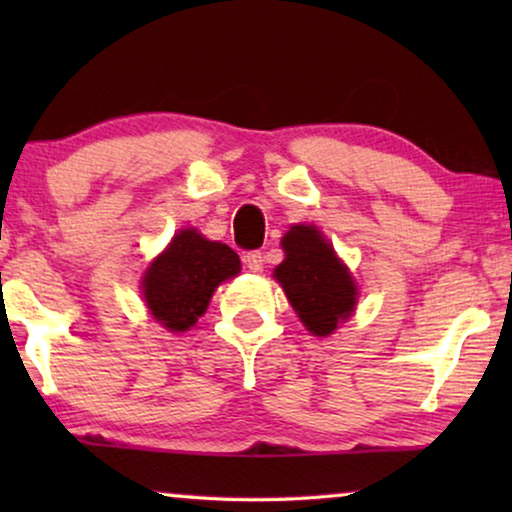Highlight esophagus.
<instances>
[{
	"label": "esophagus",
	"mask_w": 512,
	"mask_h": 512,
	"mask_svg": "<svg viewBox=\"0 0 512 512\" xmlns=\"http://www.w3.org/2000/svg\"><path fill=\"white\" fill-rule=\"evenodd\" d=\"M244 265L251 272H261L263 270V254L261 251H249V254H244Z\"/></svg>",
	"instance_id": "1"
}]
</instances>
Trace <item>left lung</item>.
Masks as SVG:
<instances>
[{"label":"left lung","mask_w":512,"mask_h":512,"mask_svg":"<svg viewBox=\"0 0 512 512\" xmlns=\"http://www.w3.org/2000/svg\"><path fill=\"white\" fill-rule=\"evenodd\" d=\"M286 258L275 277L286 298L314 335H328L354 310L356 286L317 228L293 226L284 235Z\"/></svg>","instance_id":"8db88e82"}]
</instances>
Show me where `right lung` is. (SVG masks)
<instances>
[{
	"instance_id": "right-lung-1",
	"label": "right lung",
	"mask_w": 512,
	"mask_h": 512,
	"mask_svg": "<svg viewBox=\"0 0 512 512\" xmlns=\"http://www.w3.org/2000/svg\"><path fill=\"white\" fill-rule=\"evenodd\" d=\"M237 272L240 258L228 244L209 242L195 230H181L146 270V305L165 328L186 331L205 314L216 286Z\"/></svg>"
}]
</instances>
